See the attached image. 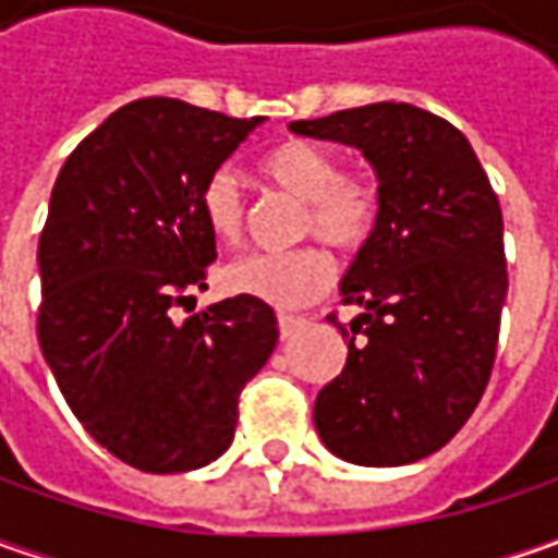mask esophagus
<instances>
[{
  "instance_id": "1",
  "label": "esophagus",
  "mask_w": 558,
  "mask_h": 558,
  "mask_svg": "<svg viewBox=\"0 0 558 558\" xmlns=\"http://www.w3.org/2000/svg\"><path fill=\"white\" fill-rule=\"evenodd\" d=\"M304 326V316H291V313H279V332L282 338H289L294 329H301Z\"/></svg>"
}]
</instances>
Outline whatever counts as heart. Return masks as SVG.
Listing matches in <instances>:
<instances>
[{
  "instance_id": "b5f03b06",
  "label": "heart",
  "mask_w": 558,
  "mask_h": 558,
  "mask_svg": "<svg viewBox=\"0 0 558 558\" xmlns=\"http://www.w3.org/2000/svg\"><path fill=\"white\" fill-rule=\"evenodd\" d=\"M264 180L304 202L301 232L323 239L338 251H356L373 235L381 214L378 183L366 173H341L338 155L326 145L289 140L260 158ZM204 226L220 242H239L245 232L247 198L242 183L229 170H214L198 189ZM335 267L323 247L294 251H251L229 260L220 282L232 294H247L272 307H301L329 291Z\"/></svg>"
}]
</instances>
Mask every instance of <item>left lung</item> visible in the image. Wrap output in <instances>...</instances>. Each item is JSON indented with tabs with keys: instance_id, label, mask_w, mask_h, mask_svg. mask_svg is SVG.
Here are the masks:
<instances>
[{
	"instance_id": "1",
	"label": "left lung",
	"mask_w": 558,
	"mask_h": 558,
	"mask_svg": "<svg viewBox=\"0 0 558 558\" xmlns=\"http://www.w3.org/2000/svg\"><path fill=\"white\" fill-rule=\"evenodd\" d=\"M291 133L354 145L373 163L381 214L341 282L363 313L341 326L348 363L316 395L335 457L407 465L440 450L482 400L506 301L504 214L453 123L407 101L294 120Z\"/></svg>"
}]
</instances>
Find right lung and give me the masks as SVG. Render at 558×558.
Returning a JSON list of instances; mask_svg holds the SVG:
<instances>
[{
    "label": "right lung",
    "mask_w": 558,
    "mask_h": 558,
    "mask_svg": "<svg viewBox=\"0 0 558 558\" xmlns=\"http://www.w3.org/2000/svg\"><path fill=\"white\" fill-rule=\"evenodd\" d=\"M260 123L140 98L80 142L54 180L36 254L39 348L83 428L142 472L217 460L242 388L279 341L272 307L247 294L173 319L207 289L217 257L198 189Z\"/></svg>",
    "instance_id": "right-lung-1"
}]
</instances>
